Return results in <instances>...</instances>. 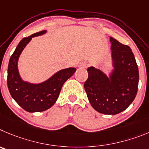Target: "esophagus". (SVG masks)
<instances>
[{
	"label": "esophagus",
	"mask_w": 149,
	"mask_h": 149,
	"mask_svg": "<svg viewBox=\"0 0 149 149\" xmlns=\"http://www.w3.org/2000/svg\"><path fill=\"white\" fill-rule=\"evenodd\" d=\"M88 66V62H86V61H82V62H81L79 65L78 68H79V69H81V68H86Z\"/></svg>",
	"instance_id": "34e87169"
}]
</instances>
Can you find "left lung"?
Returning <instances> with one entry per match:
<instances>
[{
  "instance_id": "obj_1",
  "label": "left lung",
  "mask_w": 149,
  "mask_h": 149,
  "mask_svg": "<svg viewBox=\"0 0 149 149\" xmlns=\"http://www.w3.org/2000/svg\"><path fill=\"white\" fill-rule=\"evenodd\" d=\"M110 41L113 70L107 76L100 69L89 67L84 88L96 111L115 115L126 109L136 97L139 70L131 48L112 37Z\"/></svg>"
}]
</instances>
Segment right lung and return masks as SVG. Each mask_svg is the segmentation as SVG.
<instances>
[{"label":"right lung","mask_w":149,"mask_h":149,"mask_svg":"<svg viewBox=\"0 0 149 149\" xmlns=\"http://www.w3.org/2000/svg\"><path fill=\"white\" fill-rule=\"evenodd\" d=\"M46 32L43 30L23 38L11 56L8 65L7 86L9 93L23 109L31 113L41 112L51 108L58 99L64 83L76 70L75 68L61 70L39 84L29 83L21 79L18 68L20 55L32 38L41 36Z\"/></svg>","instance_id":"right-lung-1"}]
</instances>
